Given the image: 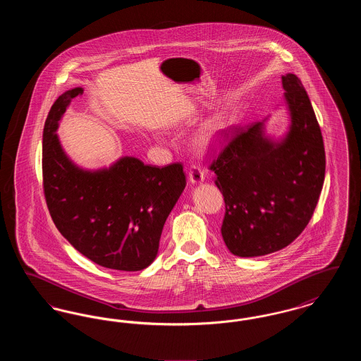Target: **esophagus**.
<instances>
[{
    "label": "esophagus",
    "instance_id": "esophagus-1",
    "mask_svg": "<svg viewBox=\"0 0 361 361\" xmlns=\"http://www.w3.org/2000/svg\"><path fill=\"white\" fill-rule=\"evenodd\" d=\"M189 181L192 184H202L204 181V171L200 168V166H196V165H192L188 173Z\"/></svg>",
    "mask_w": 361,
    "mask_h": 361
}]
</instances>
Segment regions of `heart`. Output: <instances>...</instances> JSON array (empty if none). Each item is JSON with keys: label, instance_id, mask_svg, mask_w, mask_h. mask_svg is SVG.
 I'll return each mask as SVG.
<instances>
[{"label": "heart", "instance_id": "1", "mask_svg": "<svg viewBox=\"0 0 361 361\" xmlns=\"http://www.w3.org/2000/svg\"><path fill=\"white\" fill-rule=\"evenodd\" d=\"M222 130H224V124L221 121H208L203 127V130L199 133V143H202V145L211 143L214 137L219 135V133H222Z\"/></svg>", "mask_w": 361, "mask_h": 361}]
</instances>
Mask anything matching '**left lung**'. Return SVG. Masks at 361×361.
Instances as JSON below:
<instances>
[{
    "label": "left lung",
    "instance_id": "1",
    "mask_svg": "<svg viewBox=\"0 0 361 361\" xmlns=\"http://www.w3.org/2000/svg\"><path fill=\"white\" fill-rule=\"evenodd\" d=\"M290 124L281 137L267 134L265 118L224 133L228 145L212 162L224 193L222 237L238 257L288 246L309 224L325 180V147L309 96L295 74L281 75Z\"/></svg>",
    "mask_w": 361,
    "mask_h": 361
}]
</instances>
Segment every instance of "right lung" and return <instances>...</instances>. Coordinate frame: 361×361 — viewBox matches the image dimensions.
Segmentation results:
<instances>
[{
	"instance_id": "right-lung-1",
	"label": "right lung",
	"mask_w": 361,
	"mask_h": 361,
	"mask_svg": "<svg viewBox=\"0 0 361 361\" xmlns=\"http://www.w3.org/2000/svg\"><path fill=\"white\" fill-rule=\"evenodd\" d=\"M74 87L52 104L43 130V185L59 233L97 265L134 272L158 255L164 224L185 188L181 164L165 168L121 157L108 168L78 166L61 145L56 130Z\"/></svg>"
}]
</instances>
